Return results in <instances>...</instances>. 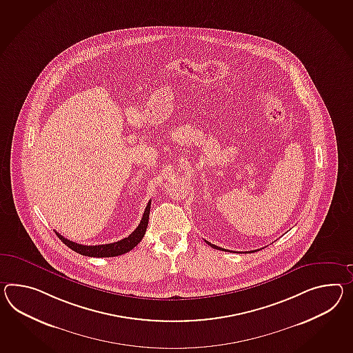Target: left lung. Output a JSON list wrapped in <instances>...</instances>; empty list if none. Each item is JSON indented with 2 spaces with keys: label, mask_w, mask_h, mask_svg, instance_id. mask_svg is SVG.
<instances>
[{
  "label": "left lung",
  "mask_w": 353,
  "mask_h": 353,
  "mask_svg": "<svg viewBox=\"0 0 353 353\" xmlns=\"http://www.w3.org/2000/svg\"><path fill=\"white\" fill-rule=\"evenodd\" d=\"M205 242H207L208 245H210V246H212V248H213V249L224 250V249H222V248H218V246H215V245H213V243H210V242H208V241H205Z\"/></svg>",
  "instance_id": "1"
}]
</instances>
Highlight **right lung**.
<instances>
[{"label":"right lung","mask_w":353,"mask_h":353,"mask_svg":"<svg viewBox=\"0 0 353 353\" xmlns=\"http://www.w3.org/2000/svg\"><path fill=\"white\" fill-rule=\"evenodd\" d=\"M149 213H150V200L146 205L145 210L143 218L140 221L137 230L131 233L128 237L122 239L117 242L113 243H105V245H95V246H86L81 243H77L72 241L65 239L63 236H61L60 233L56 232L57 237L60 239L68 248L74 250L75 252H79L80 255H85V256H92V258H112V256H119L122 254L129 252L130 250L134 249L138 245L140 241L143 240L144 234H145L146 227L149 222Z\"/></svg>","instance_id":"right-lung-1"}]
</instances>
